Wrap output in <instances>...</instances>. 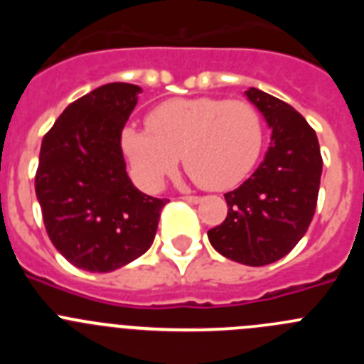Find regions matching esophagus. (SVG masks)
<instances>
[{"label":"esophagus","instance_id":"34e87169","mask_svg":"<svg viewBox=\"0 0 364 364\" xmlns=\"http://www.w3.org/2000/svg\"><path fill=\"white\" fill-rule=\"evenodd\" d=\"M182 198H184L186 202H189V204H198V202H200V197H197V195H186V197Z\"/></svg>","mask_w":364,"mask_h":364}]
</instances>
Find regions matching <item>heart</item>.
Segmentation results:
<instances>
[{
    "instance_id": "b5f03b06",
    "label": "heart",
    "mask_w": 364,
    "mask_h": 364,
    "mask_svg": "<svg viewBox=\"0 0 364 364\" xmlns=\"http://www.w3.org/2000/svg\"><path fill=\"white\" fill-rule=\"evenodd\" d=\"M262 144L264 124L255 105L210 96L164 102L147 114V129L122 131V149L147 191L162 188L180 154L198 186L233 188L252 173Z\"/></svg>"
}]
</instances>
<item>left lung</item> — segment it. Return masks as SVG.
I'll return each mask as SVG.
<instances>
[{"instance_id": "1", "label": "left lung", "mask_w": 364, "mask_h": 364, "mask_svg": "<svg viewBox=\"0 0 364 364\" xmlns=\"http://www.w3.org/2000/svg\"><path fill=\"white\" fill-rule=\"evenodd\" d=\"M246 96L272 127V144L255 173L224 195L228 217L208 239L226 259L266 266L288 255L306 233L323 159L317 134L291 105L255 87Z\"/></svg>"}]
</instances>
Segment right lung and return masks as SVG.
Instances as JSON below:
<instances>
[{
	"label": "right lung",
	"instance_id": "obj_1",
	"mask_svg": "<svg viewBox=\"0 0 364 364\" xmlns=\"http://www.w3.org/2000/svg\"><path fill=\"white\" fill-rule=\"evenodd\" d=\"M142 89L105 83L60 114L43 136L36 197L50 242L70 264L107 273L147 252L167 198L138 191L122 129Z\"/></svg>",
	"mask_w": 364,
	"mask_h": 364
}]
</instances>
